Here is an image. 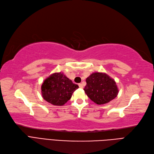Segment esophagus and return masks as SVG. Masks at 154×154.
<instances>
[{"mask_svg": "<svg viewBox=\"0 0 154 154\" xmlns=\"http://www.w3.org/2000/svg\"><path fill=\"white\" fill-rule=\"evenodd\" d=\"M78 85H79V88H83V85H82V83H79Z\"/></svg>", "mask_w": 154, "mask_h": 154, "instance_id": "obj_1", "label": "esophagus"}]
</instances>
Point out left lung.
<instances>
[{
  "instance_id": "left-lung-1",
  "label": "left lung",
  "mask_w": 154,
  "mask_h": 154,
  "mask_svg": "<svg viewBox=\"0 0 154 154\" xmlns=\"http://www.w3.org/2000/svg\"><path fill=\"white\" fill-rule=\"evenodd\" d=\"M83 89L87 96L97 104L108 103L117 96L119 89L113 79L104 72H94L86 79Z\"/></svg>"
}]
</instances>
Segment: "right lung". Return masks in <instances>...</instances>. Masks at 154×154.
<instances>
[{
    "label": "right lung",
    "instance_id": "add662e5",
    "mask_svg": "<svg viewBox=\"0 0 154 154\" xmlns=\"http://www.w3.org/2000/svg\"><path fill=\"white\" fill-rule=\"evenodd\" d=\"M78 87L63 72H55L45 79L41 85V94L43 99L49 103L63 106Z\"/></svg>",
    "mask_w": 154,
    "mask_h": 154
}]
</instances>
